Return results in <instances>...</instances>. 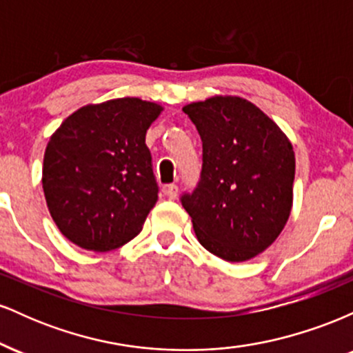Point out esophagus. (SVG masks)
I'll return each instance as SVG.
<instances>
[{"label": "esophagus", "instance_id": "34e87169", "mask_svg": "<svg viewBox=\"0 0 353 353\" xmlns=\"http://www.w3.org/2000/svg\"><path fill=\"white\" fill-rule=\"evenodd\" d=\"M164 192L169 199H176L177 192H179V188H177L176 184H168V185H164Z\"/></svg>", "mask_w": 353, "mask_h": 353}]
</instances>
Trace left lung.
<instances>
[{"label": "left lung", "mask_w": 353, "mask_h": 353, "mask_svg": "<svg viewBox=\"0 0 353 353\" xmlns=\"http://www.w3.org/2000/svg\"><path fill=\"white\" fill-rule=\"evenodd\" d=\"M202 141V171L181 204L209 252L244 262L264 252L292 209L295 157L290 141L257 106L216 96L182 108Z\"/></svg>", "instance_id": "obj_1"}]
</instances>
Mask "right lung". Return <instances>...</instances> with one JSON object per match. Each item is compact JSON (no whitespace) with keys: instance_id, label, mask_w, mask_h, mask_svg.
<instances>
[{"instance_id":"obj_1","label":"right lung","mask_w":353,"mask_h":353,"mask_svg":"<svg viewBox=\"0 0 353 353\" xmlns=\"http://www.w3.org/2000/svg\"><path fill=\"white\" fill-rule=\"evenodd\" d=\"M161 111L137 98L89 104L51 136L43 190L52 221L72 244L106 252L141 232L159 194L145 132Z\"/></svg>"}]
</instances>
